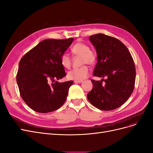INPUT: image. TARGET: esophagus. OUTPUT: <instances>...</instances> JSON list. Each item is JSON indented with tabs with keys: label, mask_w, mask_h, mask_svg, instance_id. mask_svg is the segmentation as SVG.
<instances>
[{
	"label": "esophagus",
	"mask_w": 153,
	"mask_h": 153,
	"mask_svg": "<svg viewBox=\"0 0 153 153\" xmlns=\"http://www.w3.org/2000/svg\"><path fill=\"white\" fill-rule=\"evenodd\" d=\"M74 82L75 83V84H80V83H82L83 81L82 80H75Z\"/></svg>",
	"instance_id": "1"
}]
</instances>
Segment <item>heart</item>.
Instances as JSON below:
<instances>
[{
	"label": "heart",
	"instance_id": "heart-1",
	"mask_svg": "<svg viewBox=\"0 0 153 153\" xmlns=\"http://www.w3.org/2000/svg\"><path fill=\"white\" fill-rule=\"evenodd\" d=\"M73 55H80L82 57V64H88L92 65L96 62V57L95 54L90 50L87 45L78 42L74 45L71 49ZM61 64L65 69H69L71 65V60L69 55L64 53L61 57ZM89 74V69L87 66H84L78 69H73L68 73V78L69 79L74 80H83L86 78Z\"/></svg>",
	"mask_w": 153,
	"mask_h": 153
}]
</instances>
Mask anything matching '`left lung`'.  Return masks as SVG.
Listing matches in <instances>:
<instances>
[{
	"label": "left lung",
	"instance_id": "left-lung-1",
	"mask_svg": "<svg viewBox=\"0 0 153 153\" xmlns=\"http://www.w3.org/2000/svg\"><path fill=\"white\" fill-rule=\"evenodd\" d=\"M89 40L98 60L93 76L106 80H91L93 87L87 99L100 110L117 108L128 100L134 89L136 70L133 59L126 46L113 37L97 34L91 36Z\"/></svg>",
	"mask_w": 153,
	"mask_h": 153
}]
</instances>
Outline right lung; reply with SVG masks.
I'll list each match as a JSON object with an SVG mask.
<instances>
[{
	"instance_id": "1",
	"label": "right lung",
	"mask_w": 153,
	"mask_h": 153,
	"mask_svg": "<svg viewBox=\"0 0 153 153\" xmlns=\"http://www.w3.org/2000/svg\"><path fill=\"white\" fill-rule=\"evenodd\" d=\"M66 39H47L41 41L23 57L18 65L16 82L25 103L37 112L48 113L65 102L72 80L50 84L66 75L61 57L73 42Z\"/></svg>"
}]
</instances>
